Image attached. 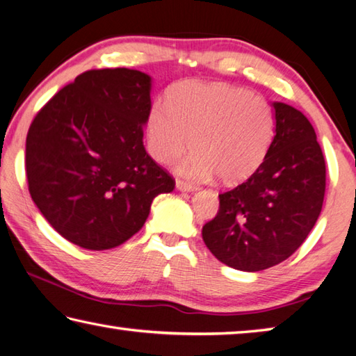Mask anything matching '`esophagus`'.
<instances>
[{"label": "esophagus", "instance_id": "1", "mask_svg": "<svg viewBox=\"0 0 356 356\" xmlns=\"http://www.w3.org/2000/svg\"><path fill=\"white\" fill-rule=\"evenodd\" d=\"M176 186H177V190L188 191V193L196 190V185L191 184V182H186V180H182V179H177L176 180Z\"/></svg>", "mask_w": 356, "mask_h": 356}]
</instances>
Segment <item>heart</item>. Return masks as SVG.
I'll return each instance as SVG.
<instances>
[{
    "label": "heart",
    "mask_w": 356,
    "mask_h": 356,
    "mask_svg": "<svg viewBox=\"0 0 356 356\" xmlns=\"http://www.w3.org/2000/svg\"><path fill=\"white\" fill-rule=\"evenodd\" d=\"M276 132L271 104L227 83H184L171 90L168 108L156 104L146 120L151 156L160 163L191 157L179 166L190 177L213 174L222 184L243 182L261 168Z\"/></svg>",
    "instance_id": "1"
}]
</instances>
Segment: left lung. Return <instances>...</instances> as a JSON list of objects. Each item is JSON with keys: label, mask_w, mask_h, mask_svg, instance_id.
<instances>
[{"label": "left lung", "mask_w": 356, "mask_h": 356, "mask_svg": "<svg viewBox=\"0 0 356 356\" xmlns=\"http://www.w3.org/2000/svg\"><path fill=\"white\" fill-rule=\"evenodd\" d=\"M276 134L252 177L219 194V211L202 228L208 250L225 266L259 271L302 245L321 213L325 160L301 111L273 103Z\"/></svg>", "instance_id": "8db88e82"}]
</instances>
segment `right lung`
Segmentation results:
<instances>
[{"label":"right lung","instance_id":"obj_1","mask_svg":"<svg viewBox=\"0 0 356 356\" xmlns=\"http://www.w3.org/2000/svg\"><path fill=\"white\" fill-rule=\"evenodd\" d=\"M151 79L127 67L92 69L60 89L31 123V197L57 232L81 248L122 245L152 200L176 180L143 146Z\"/></svg>","mask_w":356,"mask_h":356}]
</instances>
